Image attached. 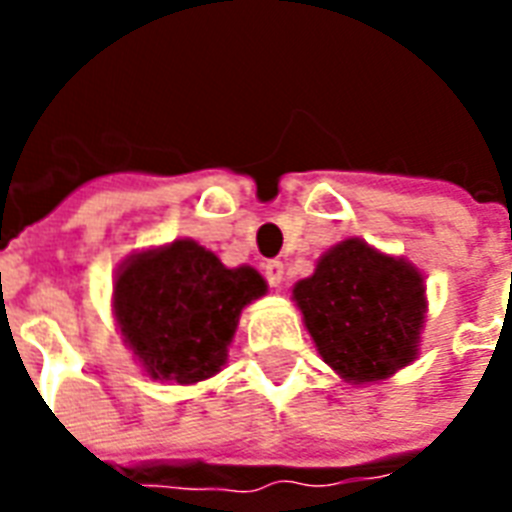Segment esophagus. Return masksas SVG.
I'll use <instances>...</instances> for the list:
<instances>
[{
  "label": "esophagus",
  "mask_w": 512,
  "mask_h": 512,
  "mask_svg": "<svg viewBox=\"0 0 512 512\" xmlns=\"http://www.w3.org/2000/svg\"><path fill=\"white\" fill-rule=\"evenodd\" d=\"M265 279H268V284H271L273 289H281V284H284V265L281 263L265 265Z\"/></svg>",
  "instance_id": "esophagus-1"
}]
</instances>
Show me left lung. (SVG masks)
I'll return each instance as SVG.
<instances>
[{"label":"left lung","mask_w":512,"mask_h":512,"mask_svg":"<svg viewBox=\"0 0 512 512\" xmlns=\"http://www.w3.org/2000/svg\"><path fill=\"white\" fill-rule=\"evenodd\" d=\"M292 300L324 364L350 385L390 380L420 356L428 292L406 257L345 239L297 281Z\"/></svg>","instance_id":"left-lung-1"}]
</instances>
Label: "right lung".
Segmentation results:
<instances>
[{
    "instance_id": "right-lung-1",
    "label": "right lung",
    "mask_w": 512,
    "mask_h": 512,
    "mask_svg": "<svg viewBox=\"0 0 512 512\" xmlns=\"http://www.w3.org/2000/svg\"><path fill=\"white\" fill-rule=\"evenodd\" d=\"M265 292L252 265L228 268L199 241L175 239L116 268L111 308L143 374L196 385L223 369L241 311Z\"/></svg>"
}]
</instances>
